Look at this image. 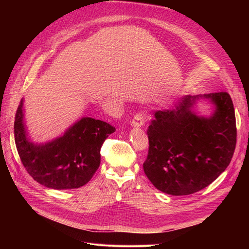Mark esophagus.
<instances>
[{"instance_id": "esophagus-1", "label": "esophagus", "mask_w": 249, "mask_h": 249, "mask_svg": "<svg viewBox=\"0 0 249 249\" xmlns=\"http://www.w3.org/2000/svg\"><path fill=\"white\" fill-rule=\"evenodd\" d=\"M131 125L134 127H141L144 125V115H143L142 113H137V114L134 116Z\"/></svg>"}]
</instances>
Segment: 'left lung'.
I'll use <instances>...</instances> for the list:
<instances>
[{
	"label": "left lung",
	"instance_id": "left-lung-1",
	"mask_svg": "<svg viewBox=\"0 0 249 249\" xmlns=\"http://www.w3.org/2000/svg\"><path fill=\"white\" fill-rule=\"evenodd\" d=\"M199 98L213 105L210 117L193 110ZM147 135L143 170L157 189L176 196L200 191L227 169L235 152L232 101L228 92L186 95L172 108L154 112Z\"/></svg>",
	"mask_w": 249,
	"mask_h": 249
}]
</instances>
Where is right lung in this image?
Listing matches in <instances>:
<instances>
[{"instance_id":"add662e5","label":"right lung","mask_w":249,"mask_h":249,"mask_svg":"<svg viewBox=\"0 0 249 249\" xmlns=\"http://www.w3.org/2000/svg\"><path fill=\"white\" fill-rule=\"evenodd\" d=\"M24 100L14 122V140L22 165L40 185L56 190L76 189L87 184L101 164V147L115 127L83 117L63 135L46 143L29 138L24 119Z\"/></svg>"}]
</instances>
